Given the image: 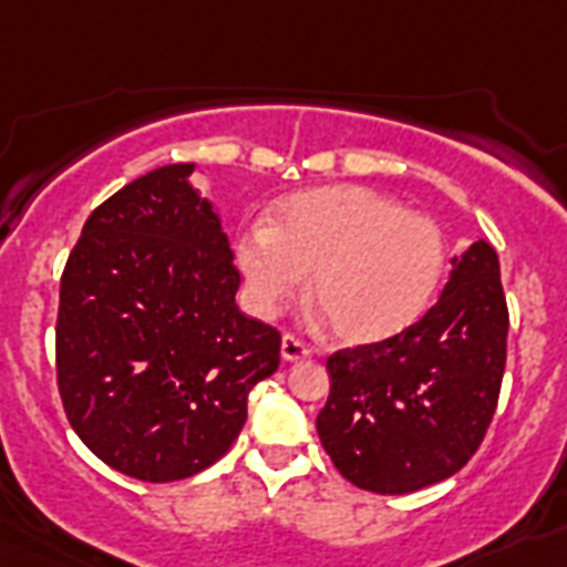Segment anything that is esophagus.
<instances>
[{"instance_id":"34e87169","label":"esophagus","mask_w":567,"mask_h":567,"mask_svg":"<svg viewBox=\"0 0 567 567\" xmlns=\"http://www.w3.org/2000/svg\"><path fill=\"white\" fill-rule=\"evenodd\" d=\"M280 358L287 360V363H298V360L312 358V352H309L307 346L300 343L295 334H284V338H280Z\"/></svg>"}]
</instances>
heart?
<instances>
[{"mask_svg": "<svg viewBox=\"0 0 567 567\" xmlns=\"http://www.w3.org/2000/svg\"><path fill=\"white\" fill-rule=\"evenodd\" d=\"M247 307L275 318L309 278V295L334 338L389 340L417 323L445 272V238L432 218L360 184H327L275 207L235 238Z\"/></svg>", "mask_w": 567, "mask_h": 567, "instance_id": "heart-1", "label": "heart"}]
</instances>
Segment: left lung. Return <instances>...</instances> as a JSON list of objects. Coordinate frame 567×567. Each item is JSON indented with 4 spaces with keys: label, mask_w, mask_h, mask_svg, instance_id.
I'll list each match as a JSON object with an SVG mask.
<instances>
[{
    "label": "left lung",
    "mask_w": 567,
    "mask_h": 567,
    "mask_svg": "<svg viewBox=\"0 0 567 567\" xmlns=\"http://www.w3.org/2000/svg\"><path fill=\"white\" fill-rule=\"evenodd\" d=\"M505 340L499 258L477 240L454 255L443 295L414 327L329 358L318 437L340 474L374 494L457 474L497 409Z\"/></svg>",
    "instance_id": "8db88e82"
}]
</instances>
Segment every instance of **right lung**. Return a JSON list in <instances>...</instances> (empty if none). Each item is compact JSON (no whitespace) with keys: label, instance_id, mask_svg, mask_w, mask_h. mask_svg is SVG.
Segmentation results:
<instances>
[{"label":"right lung","instance_id":"1","mask_svg":"<svg viewBox=\"0 0 567 567\" xmlns=\"http://www.w3.org/2000/svg\"><path fill=\"white\" fill-rule=\"evenodd\" d=\"M198 164L135 178L90 213L59 292L64 412L90 452L133 480L193 477L247 423L278 372L280 334L235 303L240 275Z\"/></svg>","mask_w":567,"mask_h":567}]
</instances>
